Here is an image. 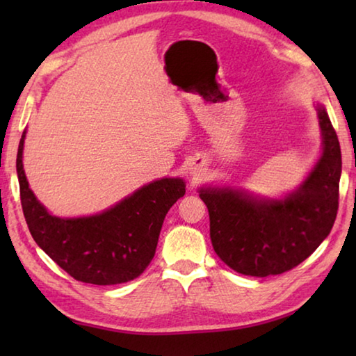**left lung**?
<instances>
[{"instance_id": "obj_1", "label": "left lung", "mask_w": 356, "mask_h": 356, "mask_svg": "<svg viewBox=\"0 0 356 356\" xmlns=\"http://www.w3.org/2000/svg\"><path fill=\"white\" fill-rule=\"evenodd\" d=\"M322 152L297 190L264 197L237 186H201L213 250L237 273L281 275L317 250L337 213L341 147L325 106L316 104Z\"/></svg>"}]
</instances>
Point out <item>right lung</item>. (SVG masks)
<instances>
[{"label": "right lung", "instance_id": "1", "mask_svg": "<svg viewBox=\"0 0 356 356\" xmlns=\"http://www.w3.org/2000/svg\"><path fill=\"white\" fill-rule=\"evenodd\" d=\"M25 138L26 130L17 154V176L35 243L76 281L111 286L138 278L155 254L168 210L185 195L184 179L154 180L104 212L63 218L48 212L29 188L23 170Z\"/></svg>", "mask_w": 356, "mask_h": 356}]
</instances>
